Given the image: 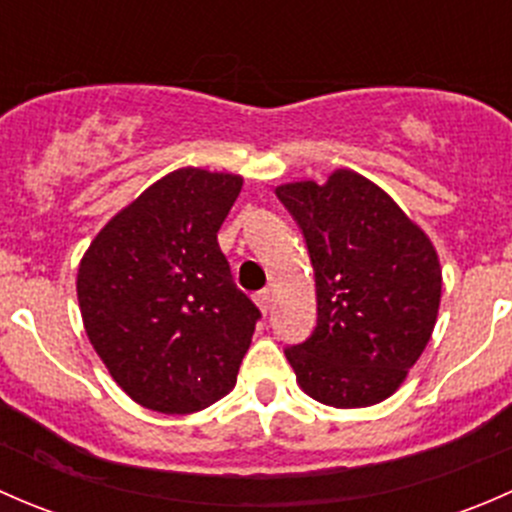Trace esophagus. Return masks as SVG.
<instances>
[{
	"mask_svg": "<svg viewBox=\"0 0 512 512\" xmlns=\"http://www.w3.org/2000/svg\"><path fill=\"white\" fill-rule=\"evenodd\" d=\"M255 302L257 307L267 314L272 309V302H275V292H272V289H262V292L255 294Z\"/></svg>",
	"mask_w": 512,
	"mask_h": 512,
	"instance_id": "obj_1",
	"label": "esophagus"
}]
</instances>
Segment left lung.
<instances>
[{"instance_id": "8db88e82", "label": "left lung", "mask_w": 512, "mask_h": 512, "mask_svg": "<svg viewBox=\"0 0 512 512\" xmlns=\"http://www.w3.org/2000/svg\"><path fill=\"white\" fill-rule=\"evenodd\" d=\"M275 193L302 227L317 289L312 337L285 352L299 389L334 409L381 404L436 327L443 275L431 237L349 168Z\"/></svg>"}]
</instances>
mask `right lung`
<instances>
[{"mask_svg":"<svg viewBox=\"0 0 512 512\" xmlns=\"http://www.w3.org/2000/svg\"><path fill=\"white\" fill-rule=\"evenodd\" d=\"M242 183L237 173L173 170L118 210L81 257L86 337L143 409L195 414L235 389L260 317L218 245Z\"/></svg>","mask_w":512,"mask_h":512,"instance_id":"add662e5","label":"right lung"}]
</instances>
